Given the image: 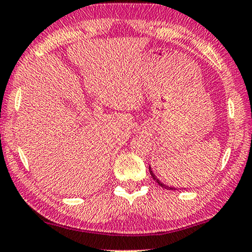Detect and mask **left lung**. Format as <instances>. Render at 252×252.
<instances>
[{
	"label": "left lung",
	"instance_id": "8db88e82",
	"mask_svg": "<svg viewBox=\"0 0 252 252\" xmlns=\"http://www.w3.org/2000/svg\"><path fill=\"white\" fill-rule=\"evenodd\" d=\"M149 172H150V175H152V177H153V179H154V181L158 183V184L159 185V186H162V188H164V189H166V190H175L174 188H171V186H168V185H165V184H163L162 182H159V179L156 177V176L154 175V172H153V170H152V168H150V165H149Z\"/></svg>",
	"mask_w": 252,
	"mask_h": 252
}]
</instances>
